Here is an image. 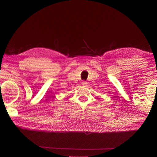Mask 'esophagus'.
Returning a JSON list of instances; mask_svg holds the SVG:
<instances>
[{"mask_svg": "<svg viewBox=\"0 0 157 157\" xmlns=\"http://www.w3.org/2000/svg\"><path fill=\"white\" fill-rule=\"evenodd\" d=\"M82 85L83 86H88V82H82Z\"/></svg>", "mask_w": 157, "mask_h": 157, "instance_id": "obj_1", "label": "esophagus"}]
</instances>
